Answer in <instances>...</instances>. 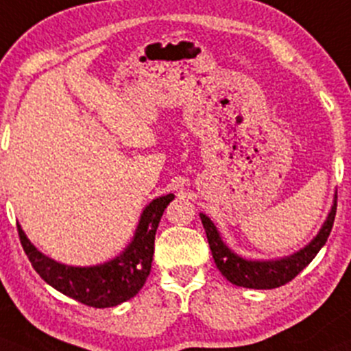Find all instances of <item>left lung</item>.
I'll use <instances>...</instances> for the list:
<instances>
[{"label":"left lung","instance_id":"obj_1","mask_svg":"<svg viewBox=\"0 0 351 351\" xmlns=\"http://www.w3.org/2000/svg\"><path fill=\"white\" fill-rule=\"evenodd\" d=\"M335 215H337V199L331 206L330 215H328L324 225L321 226L319 233L304 248L279 260H247L243 256L233 254L223 243L215 223L202 213L199 216L216 267L231 284L248 289H276L291 282L304 267L309 265L311 260L323 248L328 237H330L331 228H333Z\"/></svg>","mask_w":351,"mask_h":351}]
</instances>
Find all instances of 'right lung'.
Masks as SVG:
<instances>
[{
	"mask_svg": "<svg viewBox=\"0 0 351 351\" xmlns=\"http://www.w3.org/2000/svg\"><path fill=\"white\" fill-rule=\"evenodd\" d=\"M174 194L157 197L143 209L132 243L121 255L95 267H71L38 252L18 225L21 247L32 267L47 284L91 308H113L138 294L154 258L155 231Z\"/></svg>",
	"mask_w": 351,
	"mask_h": 351,
	"instance_id": "1",
	"label": "right lung"
}]
</instances>
